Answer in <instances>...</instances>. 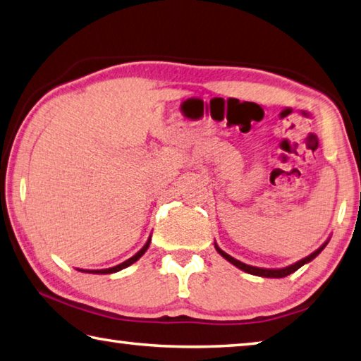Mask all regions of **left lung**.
<instances>
[{
    "instance_id": "1",
    "label": "left lung",
    "mask_w": 361,
    "mask_h": 361,
    "mask_svg": "<svg viewBox=\"0 0 361 361\" xmlns=\"http://www.w3.org/2000/svg\"><path fill=\"white\" fill-rule=\"evenodd\" d=\"M329 241L330 240H326L322 246H320L319 249H316V251H314L312 254L307 255V257L301 259L298 262H295V264H292L289 267H284V268H259V267L246 265V264H243V262L233 259L232 255H228L227 252L222 251V249L216 243H214V247H216V251H218L226 260L231 262L232 265H235L237 268H240V270H243V271H246L249 274H254V276H262V278H284V276H289V274H292L293 271H297L300 267H303L305 264H307V262H311L312 259H316L317 255L324 251V247L329 245Z\"/></svg>"
}]
</instances>
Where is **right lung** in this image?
Returning <instances> with one entry per match:
<instances>
[{"mask_svg": "<svg viewBox=\"0 0 361 361\" xmlns=\"http://www.w3.org/2000/svg\"><path fill=\"white\" fill-rule=\"evenodd\" d=\"M149 243H152V237L148 238V241H147L145 245H143V247L140 249L139 252H137L135 255H133V257H130V259L124 260L123 264L116 265V267H112V268H104V270H78V271H85V273H93V274H110V273H116V271H120V270H123V268H126V267H129V265H133L134 262L139 260V259L142 257V255L147 252V249L149 247Z\"/></svg>", "mask_w": 361, "mask_h": 361, "instance_id": "add662e5", "label": "right lung"}]
</instances>
